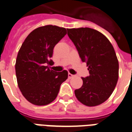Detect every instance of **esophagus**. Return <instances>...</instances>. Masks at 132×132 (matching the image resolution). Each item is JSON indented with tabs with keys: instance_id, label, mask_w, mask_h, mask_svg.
I'll return each instance as SVG.
<instances>
[{
	"instance_id": "34e87169",
	"label": "esophagus",
	"mask_w": 132,
	"mask_h": 132,
	"mask_svg": "<svg viewBox=\"0 0 132 132\" xmlns=\"http://www.w3.org/2000/svg\"><path fill=\"white\" fill-rule=\"evenodd\" d=\"M68 76H69V78H70V79L72 78L73 77H74V75H73V74L70 73H69V74H68Z\"/></svg>"
}]
</instances>
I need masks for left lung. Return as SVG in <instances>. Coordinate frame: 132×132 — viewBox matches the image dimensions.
Here are the masks:
<instances>
[{
    "instance_id": "1",
    "label": "left lung",
    "mask_w": 132,
    "mask_h": 132,
    "mask_svg": "<svg viewBox=\"0 0 132 132\" xmlns=\"http://www.w3.org/2000/svg\"><path fill=\"white\" fill-rule=\"evenodd\" d=\"M81 60L87 63L89 76L75 90L76 98L87 106L100 105L108 99L118 80L119 63L112 44L103 34L90 28L68 29Z\"/></svg>"
}]
</instances>
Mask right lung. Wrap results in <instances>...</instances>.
<instances>
[{
    "label": "right lung",
    "instance_id": "right-lung-1",
    "mask_svg": "<svg viewBox=\"0 0 132 132\" xmlns=\"http://www.w3.org/2000/svg\"><path fill=\"white\" fill-rule=\"evenodd\" d=\"M67 34L57 26H40L31 32L19 49L15 63L19 88L27 101L37 106L47 105L56 98L68 72L50 70L54 46Z\"/></svg>",
    "mask_w": 132,
    "mask_h": 132
}]
</instances>
